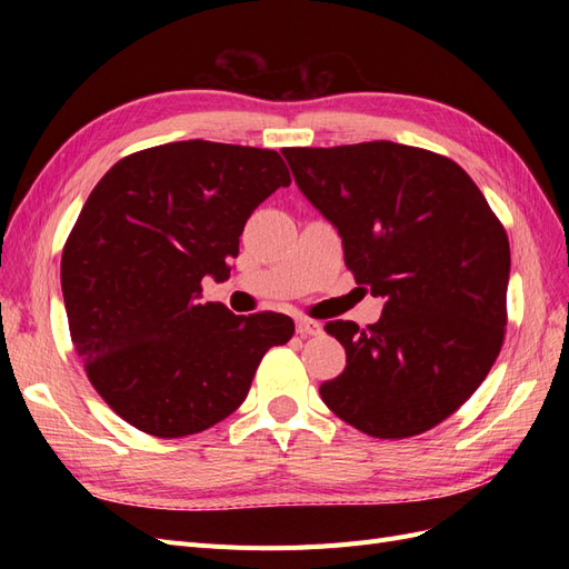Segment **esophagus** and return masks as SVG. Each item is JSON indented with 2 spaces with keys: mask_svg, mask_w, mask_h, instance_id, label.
<instances>
[{
  "mask_svg": "<svg viewBox=\"0 0 569 569\" xmlns=\"http://www.w3.org/2000/svg\"><path fill=\"white\" fill-rule=\"evenodd\" d=\"M297 332L301 337H316L322 332V325L311 318H297Z\"/></svg>",
  "mask_w": 569,
  "mask_h": 569,
  "instance_id": "obj_1",
  "label": "esophagus"
}]
</instances>
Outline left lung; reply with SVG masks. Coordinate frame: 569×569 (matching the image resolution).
I'll return each mask as SVG.
<instances>
[{"mask_svg":"<svg viewBox=\"0 0 569 569\" xmlns=\"http://www.w3.org/2000/svg\"><path fill=\"white\" fill-rule=\"evenodd\" d=\"M301 194L332 222L343 261L385 308L327 322L347 368L325 406L377 439L432 429L485 382L506 335L510 244L451 159L396 142L284 149Z\"/></svg>","mask_w":569,"mask_h":569,"instance_id":"obj_1","label":"left lung"}]
</instances>
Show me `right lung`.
Instances as JSON below:
<instances>
[{
  "mask_svg": "<svg viewBox=\"0 0 569 569\" xmlns=\"http://www.w3.org/2000/svg\"><path fill=\"white\" fill-rule=\"evenodd\" d=\"M289 182L278 151L187 140L130 153L92 189L63 247V303L92 387L132 427L178 439L226 420L295 335L289 316L201 301Z\"/></svg>",
  "mask_w": 569,
  "mask_h": 569,
  "instance_id": "right-lung-1",
  "label": "right lung"
}]
</instances>
